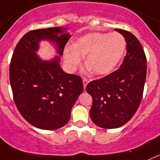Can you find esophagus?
Masks as SVG:
<instances>
[{
  "mask_svg": "<svg viewBox=\"0 0 160 160\" xmlns=\"http://www.w3.org/2000/svg\"><path fill=\"white\" fill-rule=\"evenodd\" d=\"M88 84V80L86 78H83V84H84V88L85 89L86 86Z\"/></svg>",
  "mask_w": 160,
  "mask_h": 160,
  "instance_id": "1",
  "label": "esophagus"
}]
</instances>
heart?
<instances>
[{
    "label": "heart",
    "mask_w": 160,
    "mask_h": 160,
    "mask_svg": "<svg viewBox=\"0 0 160 160\" xmlns=\"http://www.w3.org/2000/svg\"><path fill=\"white\" fill-rule=\"evenodd\" d=\"M126 46L124 37L118 32H92L80 36L73 45L65 47L63 57L68 68L73 71L86 55L87 69L104 76L116 68L124 55Z\"/></svg>",
    "instance_id": "1"
}]
</instances>
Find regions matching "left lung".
I'll return each instance as SVG.
<instances>
[{"label":"left lung","instance_id":"8db88e82","mask_svg":"<svg viewBox=\"0 0 160 160\" xmlns=\"http://www.w3.org/2000/svg\"><path fill=\"white\" fill-rule=\"evenodd\" d=\"M114 30L126 42L123 62L119 69L86 87L92 97L90 118L105 129L118 128L134 116L141 103L147 76V58L138 38L126 30Z\"/></svg>","mask_w":160,"mask_h":160}]
</instances>
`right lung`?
<instances>
[{
    "label": "right lung",
    "instance_id": "1",
    "mask_svg": "<svg viewBox=\"0 0 160 160\" xmlns=\"http://www.w3.org/2000/svg\"><path fill=\"white\" fill-rule=\"evenodd\" d=\"M63 31L66 28L51 27L26 33L17 44L9 64L15 105L30 124L42 130H56L65 126L84 90L80 76L62 70L60 57L43 61L36 54L41 40H48L55 44L57 53L63 55L71 38Z\"/></svg>",
    "mask_w": 160,
    "mask_h": 160
}]
</instances>
